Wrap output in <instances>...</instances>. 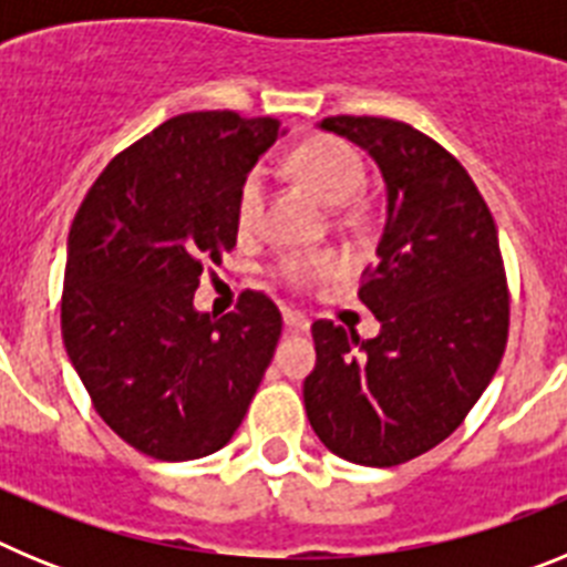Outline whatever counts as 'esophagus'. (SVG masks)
Returning <instances> with one entry per match:
<instances>
[{
  "instance_id": "obj_1",
  "label": "esophagus",
  "mask_w": 567,
  "mask_h": 567,
  "mask_svg": "<svg viewBox=\"0 0 567 567\" xmlns=\"http://www.w3.org/2000/svg\"><path fill=\"white\" fill-rule=\"evenodd\" d=\"M284 323H287V329H292V332H309V327H312V320L303 312H295V309H284Z\"/></svg>"
}]
</instances>
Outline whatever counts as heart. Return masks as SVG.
Listing matches in <instances>:
<instances>
[{"label":"heart","instance_id":"1","mask_svg":"<svg viewBox=\"0 0 567 567\" xmlns=\"http://www.w3.org/2000/svg\"><path fill=\"white\" fill-rule=\"evenodd\" d=\"M289 169L329 207L352 204L365 187L363 158L338 138H318L298 147L289 158ZM264 207H267V169L255 167L249 169L238 193L240 229L258 227ZM334 272H338V260L332 255H289L278 264V275L292 287H312L318 280L332 278Z\"/></svg>","mask_w":567,"mask_h":567}]
</instances>
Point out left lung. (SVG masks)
Masks as SVG:
<instances>
[{"mask_svg":"<svg viewBox=\"0 0 567 567\" xmlns=\"http://www.w3.org/2000/svg\"><path fill=\"white\" fill-rule=\"evenodd\" d=\"M318 127L365 150L383 175L378 267L360 287L380 332L360 340L318 320L303 403L329 452L389 468L443 443L503 360L497 227L463 164L420 130L374 115H329Z\"/></svg>","mask_w":567,"mask_h":567,"instance_id":"left-lung-1","label":"left lung"}]
</instances>
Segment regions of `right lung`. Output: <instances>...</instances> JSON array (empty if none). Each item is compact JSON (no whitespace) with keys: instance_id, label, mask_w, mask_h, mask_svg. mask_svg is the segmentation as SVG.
I'll return each instance as SVG.
<instances>
[{"instance_id":"1","label":"right lung","mask_w":567,"mask_h":567,"mask_svg":"<svg viewBox=\"0 0 567 567\" xmlns=\"http://www.w3.org/2000/svg\"><path fill=\"white\" fill-rule=\"evenodd\" d=\"M287 130L233 110L175 115L115 155L68 238L62 334L90 400L124 443L167 463L238 432L280 338L267 295L209 318L204 264L238 238V193Z\"/></svg>"}]
</instances>
